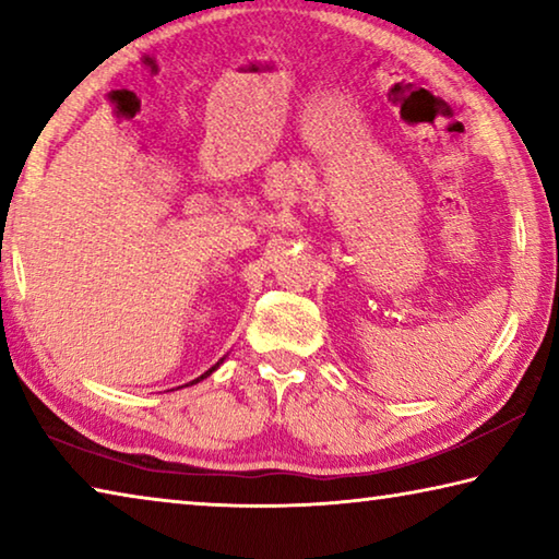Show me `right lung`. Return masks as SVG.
I'll list each match as a JSON object with an SVG mask.
<instances>
[{"instance_id":"right-lung-1","label":"right lung","mask_w":559,"mask_h":559,"mask_svg":"<svg viewBox=\"0 0 559 559\" xmlns=\"http://www.w3.org/2000/svg\"><path fill=\"white\" fill-rule=\"evenodd\" d=\"M222 362H224V357H222V359H219V362H216V365H214V367H210V370H206V372H204V374H202V377H197V380H192V382H189V384H197V382H200V380H204V377H210V374H212V372H214V370H216V367H219V365H222ZM189 384H185V386H189Z\"/></svg>"}]
</instances>
